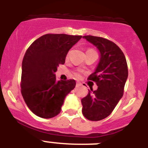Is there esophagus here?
I'll return each instance as SVG.
<instances>
[{
  "label": "esophagus",
  "mask_w": 148,
  "mask_h": 148,
  "mask_svg": "<svg viewBox=\"0 0 148 148\" xmlns=\"http://www.w3.org/2000/svg\"><path fill=\"white\" fill-rule=\"evenodd\" d=\"M81 84H81L80 82H77V83H76V87H79V86H81Z\"/></svg>",
  "instance_id": "1"
}]
</instances>
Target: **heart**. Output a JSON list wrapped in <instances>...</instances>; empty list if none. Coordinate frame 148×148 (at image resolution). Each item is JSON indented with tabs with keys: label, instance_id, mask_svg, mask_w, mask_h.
<instances>
[{
	"label": "heart",
	"instance_id": "1",
	"mask_svg": "<svg viewBox=\"0 0 148 148\" xmlns=\"http://www.w3.org/2000/svg\"><path fill=\"white\" fill-rule=\"evenodd\" d=\"M76 75H78V74H76Z\"/></svg>",
	"mask_w": 148,
	"mask_h": 148
}]
</instances>
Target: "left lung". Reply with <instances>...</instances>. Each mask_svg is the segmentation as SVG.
<instances>
[{"label":"left lung","mask_w":148,"mask_h":148,"mask_svg":"<svg viewBox=\"0 0 148 148\" xmlns=\"http://www.w3.org/2000/svg\"><path fill=\"white\" fill-rule=\"evenodd\" d=\"M100 52V60L88 80L96 83V90H89L82 99V113L90 121H99L113 112L121 99L128 76L126 58L118 46L104 38L83 36Z\"/></svg>","instance_id":"8db88e82"}]
</instances>
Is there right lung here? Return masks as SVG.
I'll use <instances>...</instances> for the list:
<instances>
[{
	"instance_id": "add662e5",
	"label": "right lung",
	"mask_w": 148,
	"mask_h": 148,
	"mask_svg": "<svg viewBox=\"0 0 148 148\" xmlns=\"http://www.w3.org/2000/svg\"><path fill=\"white\" fill-rule=\"evenodd\" d=\"M82 35L46 34L27 49L23 61L21 94L27 107L40 118L50 119L61 112L65 97L75 81H57L56 73Z\"/></svg>"
}]
</instances>
